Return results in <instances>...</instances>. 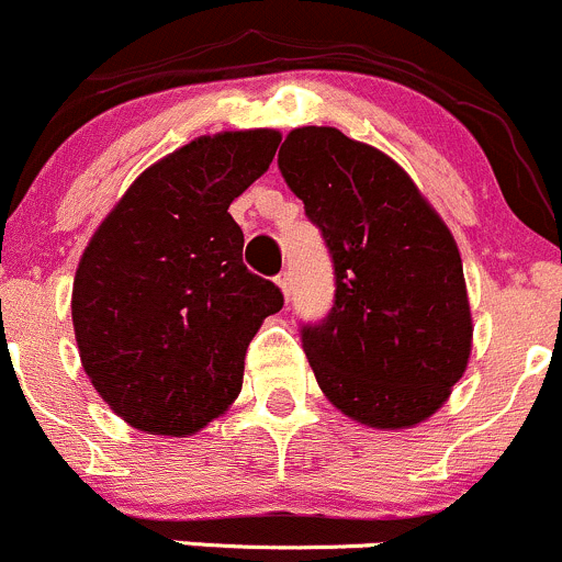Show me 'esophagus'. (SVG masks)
Instances as JSON below:
<instances>
[{"label":"esophagus","mask_w":562,"mask_h":562,"mask_svg":"<svg viewBox=\"0 0 562 562\" xmlns=\"http://www.w3.org/2000/svg\"><path fill=\"white\" fill-rule=\"evenodd\" d=\"M276 283H279V289L283 292V297H292V273L289 270H283V273L276 279Z\"/></svg>","instance_id":"1"}]
</instances>
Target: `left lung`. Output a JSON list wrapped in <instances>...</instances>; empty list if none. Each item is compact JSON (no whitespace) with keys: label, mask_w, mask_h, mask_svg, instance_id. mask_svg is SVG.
Instances as JSON below:
<instances>
[{"label":"left lung","mask_w":562,"mask_h":562,"mask_svg":"<svg viewBox=\"0 0 562 562\" xmlns=\"http://www.w3.org/2000/svg\"><path fill=\"white\" fill-rule=\"evenodd\" d=\"M279 169L336 268L330 314L303 327L322 393L371 429L424 424L448 402L472 352L451 229L391 155L338 127L289 131Z\"/></svg>","instance_id":"1"}]
</instances>
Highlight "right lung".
I'll return each instance as SVG.
<instances>
[{
    "mask_svg": "<svg viewBox=\"0 0 562 562\" xmlns=\"http://www.w3.org/2000/svg\"><path fill=\"white\" fill-rule=\"evenodd\" d=\"M279 142L273 127L193 138L144 169L87 243L70 297L79 358L133 429L191 437L240 393L248 344L283 294L243 265L229 204Z\"/></svg>",
    "mask_w": 562,
    "mask_h": 562,
    "instance_id": "right-lung-1",
    "label": "right lung"
}]
</instances>
